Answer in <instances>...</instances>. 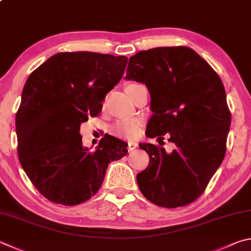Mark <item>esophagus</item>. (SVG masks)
<instances>
[{
	"label": "esophagus",
	"instance_id": "esophagus-1",
	"mask_svg": "<svg viewBox=\"0 0 251 251\" xmlns=\"http://www.w3.org/2000/svg\"><path fill=\"white\" fill-rule=\"evenodd\" d=\"M136 148H137V144L136 143H133V141H129L128 143V146H127V149H128V151H133V150H135Z\"/></svg>",
	"mask_w": 251,
	"mask_h": 251
}]
</instances>
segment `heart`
I'll use <instances>...</instances> for the list:
<instances>
[{"mask_svg":"<svg viewBox=\"0 0 251 251\" xmlns=\"http://www.w3.org/2000/svg\"><path fill=\"white\" fill-rule=\"evenodd\" d=\"M136 85L138 84H128L126 86V90L133 89ZM140 127H141L140 120L133 118V120H125V121L118 122L115 126H113L112 131L113 134H115L116 136H120V137L133 139L139 135Z\"/></svg>","mask_w":251,"mask_h":251,"instance_id":"heart-1","label":"heart"}]
</instances>
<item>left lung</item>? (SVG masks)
I'll use <instances>...</instances> for the list:
<instances>
[{
  "instance_id": "1",
  "label": "left lung",
  "mask_w": 251,
  "mask_h": 251,
  "mask_svg": "<svg viewBox=\"0 0 251 251\" xmlns=\"http://www.w3.org/2000/svg\"><path fill=\"white\" fill-rule=\"evenodd\" d=\"M126 80L149 91L152 116L146 136L169 134L172 152L139 144L149 165L137 175L144 197L158 206H184L201 195L226 152L230 113L220 76L189 47H157L129 58Z\"/></svg>"
}]
</instances>
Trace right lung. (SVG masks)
I'll list each match as a JSON object with an SVG mask.
<instances>
[{
	"instance_id": "1",
	"label": "right lung",
	"mask_w": 251,
	"mask_h": 251,
	"mask_svg": "<svg viewBox=\"0 0 251 251\" xmlns=\"http://www.w3.org/2000/svg\"><path fill=\"white\" fill-rule=\"evenodd\" d=\"M127 57L59 52L27 79L16 113L21 165L40 194L57 204L88 201L103 183L108 163L127 153L125 141L104 136L95 151L82 145L80 126L102 111L122 79Z\"/></svg>"
}]
</instances>
